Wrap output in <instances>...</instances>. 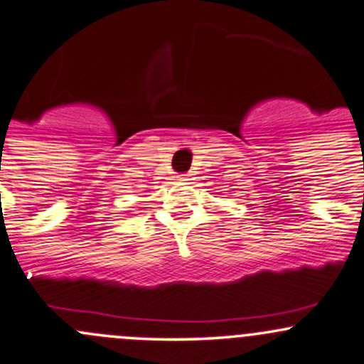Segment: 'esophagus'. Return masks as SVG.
<instances>
[{
	"instance_id": "34e87169",
	"label": "esophagus",
	"mask_w": 364,
	"mask_h": 364,
	"mask_svg": "<svg viewBox=\"0 0 364 364\" xmlns=\"http://www.w3.org/2000/svg\"><path fill=\"white\" fill-rule=\"evenodd\" d=\"M191 177H193V173H183V175H178V178H181V181H191Z\"/></svg>"
}]
</instances>
